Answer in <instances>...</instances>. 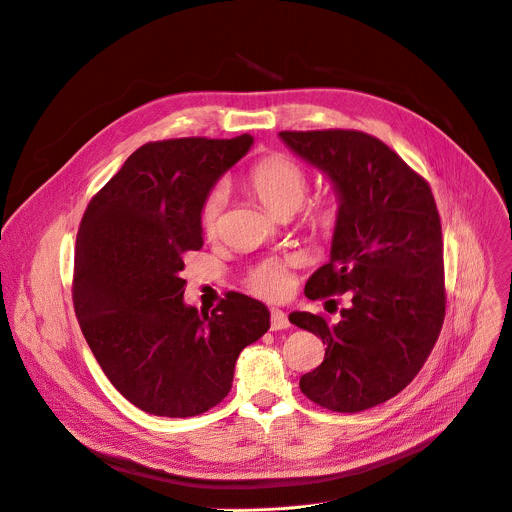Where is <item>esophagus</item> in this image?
Wrapping results in <instances>:
<instances>
[{"label": "esophagus", "mask_w": 512, "mask_h": 512, "mask_svg": "<svg viewBox=\"0 0 512 512\" xmlns=\"http://www.w3.org/2000/svg\"><path fill=\"white\" fill-rule=\"evenodd\" d=\"M291 323H289V317L285 311L280 309H270V329L272 331H280V329H287Z\"/></svg>", "instance_id": "esophagus-1"}]
</instances>
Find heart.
<instances>
[{"mask_svg":"<svg viewBox=\"0 0 512 512\" xmlns=\"http://www.w3.org/2000/svg\"><path fill=\"white\" fill-rule=\"evenodd\" d=\"M246 187L274 217L293 215L305 201L309 191V177L295 160L287 156H268L260 160L246 177ZM225 193L215 189L203 203L201 225L207 236L217 232L219 217L223 211ZM339 219V199L335 195H323L313 201L305 211V223L313 232H331ZM248 285L252 293L264 299H282L293 289V274L289 262L266 260L252 274Z\"/></svg>","mask_w":512,"mask_h":512,"instance_id":"heart-1","label":"heart"}]
</instances>
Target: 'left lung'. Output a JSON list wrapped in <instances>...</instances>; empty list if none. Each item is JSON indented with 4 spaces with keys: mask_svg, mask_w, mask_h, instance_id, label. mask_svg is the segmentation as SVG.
<instances>
[{
    "mask_svg": "<svg viewBox=\"0 0 512 512\" xmlns=\"http://www.w3.org/2000/svg\"><path fill=\"white\" fill-rule=\"evenodd\" d=\"M333 185L339 219L329 260L305 285L311 301L350 305L337 321L295 311L325 358L301 376L323 409L358 413L399 394L423 368L445 317L441 221L429 185L374 136L356 130L280 132Z\"/></svg>",
    "mask_w": 512,
    "mask_h": 512,
    "instance_id": "obj_1",
    "label": "left lung"
}]
</instances>
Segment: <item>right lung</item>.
Wrapping results in <instances>:
<instances>
[{
  "label": "right lung",
  "instance_id": "add662e5",
  "mask_svg": "<svg viewBox=\"0 0 512 512\" xmlns=\"http://www.w3.org/2000/svg\"><path fill=\"white\" fill-rule=\"evenodd\" d=\"M252 144L250 134L144 144L81 219L73 280L81 331L109 382L150 415L185 419L221 403L238 356L270 327L268 307L242 293L211 313L183 297V256L203 246V203Z\"/></svg>",
  "mask_w": 512,
  "mask_h": 512
}]
</instances>
